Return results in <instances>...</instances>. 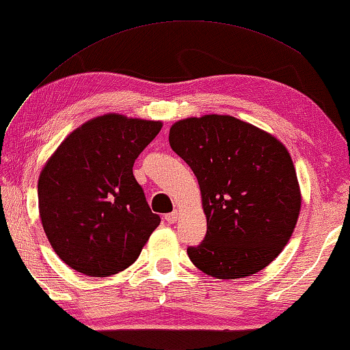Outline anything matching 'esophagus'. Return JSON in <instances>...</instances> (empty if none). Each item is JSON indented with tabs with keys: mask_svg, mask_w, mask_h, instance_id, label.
I'll use <instances>...</instances> for the list:
<instances>
[{
	"mask_svg": "<svg viewBox=\"0 0 350 350\" xmlns=\"http://www.w3.org/2000/svg\"><path fill=\"white\" fill-rule=\"evenodd\" d=\"M165 219L168 221L170 224L176 223V221L179 219V212H177V210H174V212H171V213H168V215H165Z\"/></svg>",
	"mask_w": 350,
	"mask_h": 350,
	"instance_id": "1",
	"label": "esophagus"
}]
</instances>
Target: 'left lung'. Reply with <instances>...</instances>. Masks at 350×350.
I'll return each instance as SVG.
<instances>
[{
	"instance_id": "1",
	"label": "left lung",
	"mask_w": 350,
	"mask_h": 350,
	"mask_svg": "<svg viewBox=\"0 0 350 350\" xmlns=\"http://www.w3.org/2000/svg\"><path fill=\"white\" fill-rule=\"evenodd\" d=\"M170 146L195 173L207 235L188 247L191 263L215 279H245L290 241L302 195L291 155L273 134L230 115L179 120Z\"/></svg>"
}]
</instances>
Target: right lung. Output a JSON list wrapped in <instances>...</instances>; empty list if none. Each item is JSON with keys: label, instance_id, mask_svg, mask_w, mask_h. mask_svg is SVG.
<instances>
[{"label": "right lung", "instance_id": "add662e5", "mask_svg": "<svg viewBox=\"0 0 350 350\" xmlns=\"http://www.w3.org/2000/svg\"><path fill=\"white\" fill-rule=\"evenodd\" d=\"M162 121L105 113L66 135L38 176V213L65 265L109 277L135 262L160 224L132 166Z\"/></svg>", "mask_w": 350, "mask_h": 350}]
</instances>
